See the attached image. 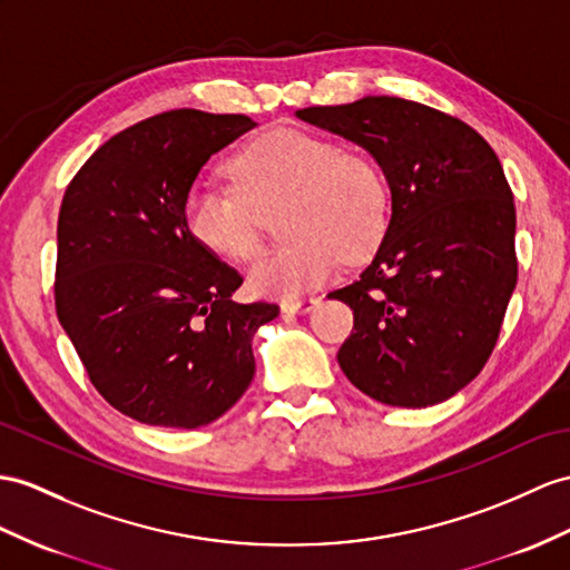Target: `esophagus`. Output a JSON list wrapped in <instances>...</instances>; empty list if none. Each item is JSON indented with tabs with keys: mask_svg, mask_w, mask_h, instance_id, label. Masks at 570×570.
<instances>
[{
	"mask_svg": "<svg viewBox=\"0 0 570 570\" xmlns=\"http://www.w3.org/2000/svg\"><path fill=\"white\" fill-rule=\"evenodd\" d=\"M318 297H302V299H287L283 302L285 314H309L314 307H318Z\"/></svg>",
	"mask_w": 570,
	"mask_h": 570,
	"instance_id": "34e87169",
	"label": "esophagus"
}]
</instances>
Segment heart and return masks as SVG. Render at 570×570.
Here are the masks:
<instances>
[{
    "label": "heart",
    "instance_id": "heart-1",
    "mask_svg": "<svg viewBox=\"0 0 570 570\" xmlns=\"http://www.w3.org/2000/svg\"><path fill=\"white\" fill-rule=\"evenodd\" d=\"M237 188L190 186L184 222L207 252L248 261L261 237L254 207L287 203L283 237L293 239L261 256L248 271L256 295L295 299L324 285L341 261L363 263L390 229L392 196L382 169L331 137L299 128H275L234 155Z\"/></svg>",
    "mask_w": 570,
    "mask_h": 570
}]
</instances>
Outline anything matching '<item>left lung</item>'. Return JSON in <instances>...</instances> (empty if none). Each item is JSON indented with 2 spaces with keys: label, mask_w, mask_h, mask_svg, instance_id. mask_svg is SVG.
<instances>
[{
  "label": "left lung",
  "mask_w": 570,
  "mask_h": 570,
  "mask_svg": "<svg viewBox=\"0 0 570 570\" xmlns=\"http://www.w3.org/2000/svg\"><path fill=\"white\" fill-rule=\"evenodd\" d=\"M297 118L365 147L392 190L377 254L360 281L328 295L355 316L338 365L380 404H440L483 370L518 283L503 166L460 118L396 96L302 108Z\"/></svg>",
  "instance_id": "1"
}]
</instances>
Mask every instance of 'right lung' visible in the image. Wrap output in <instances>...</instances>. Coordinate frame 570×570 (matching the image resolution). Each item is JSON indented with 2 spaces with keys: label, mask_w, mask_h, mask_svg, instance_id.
<instances>
[{
  "label": "right lung",
  "mask_w": 570,
  "mask_h": 570,
  "mask_svg": "<svg viewBox=\"0 0 570 570\" xmlns=\"http://www.w3.org/2000/svg\"><path fill=\"white\" fill-rule=\"evenodd\" d=\"M256 122L166 110L110 137L67 186L55 309L110 406L161 428H200L254 380L252 341L277 304H239L244 277L190 237L184 200L215 151Z\"/></svg>",
  "instance_id": "right-lung-1"
}]
</instances>
